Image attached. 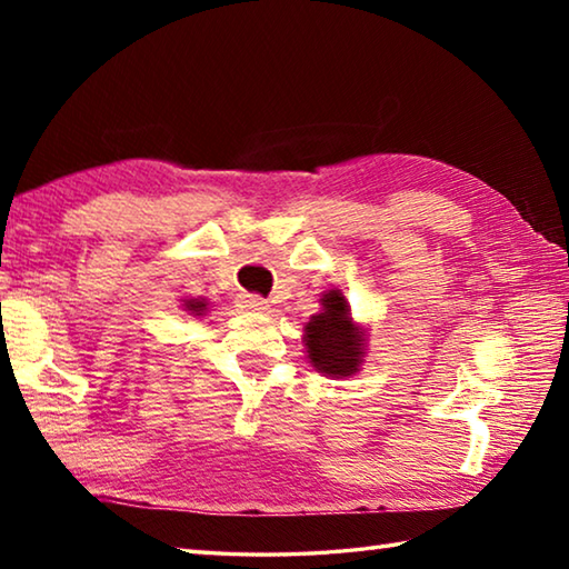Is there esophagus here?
Masks as SVG:
<instances>
[{
    "label": "esophagus",
    "mask_w": 569,
    "mask_h": 569,
    "mask_svg": "<svg viewBox=\"0 0 569 569\" xmlns=\"http://www.w3.org/2000/svg\"><path fill=\"white\" fill-rule=\"evenodd\" d=\"M238 308H240V311H248V313H261V311H266L268 303L263 301L261 296L243 293V296H238Z\"/></svg>",
    "instance_id": "1"
}]
</instances>
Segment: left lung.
I'll list each match as a JSON object with an SVG mask.
<instances>
[{"label":"left lung","instance_id":"8db88e82","mask_svg":"<svg viewBox=\"0 0 569 569\" xmlns=\"http://www.w3.org/2000/svg\"><path fill=\"white\" fill-rule=\"evenodd\" d=\"M321 303L323 311L306 323L308 359L329 377H351L361 363L363 333L353 326L341 291L326 293Z\"/></svg>","mask_w":569,"mask_h":569}]
</instances>
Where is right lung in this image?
I'll use <instances>...</instances> for the list:
<instances>
[{"label": "right lung", "instance_id": "add662e5", "mask_svg": "<svg viewBox=\"0 0 569 569\" xmlns=\"http://www.w3.org/2000/svg\"><path fill=\"white\" fill-rule=\"evenodd\" d=\"M186 306H188V311H192L196 316L203 313V308H206L203 301H186Z\"/></svg>", "mask_w": 569, "mask_h": 569}]
</instances>
